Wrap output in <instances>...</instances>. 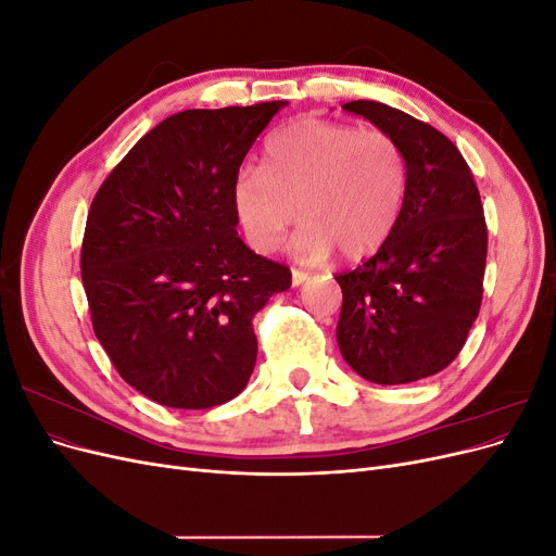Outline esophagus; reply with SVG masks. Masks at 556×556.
Returning <instances> with one entry per match:
<instances>
[{
	"label": "esophagus",
	"instance_id": "1",
	"mask_svg": "<svg viewBox=\"0 0 556 556\" xmlns=\"http://www.w3.org/2000/svg\"><path fill=\"white\" fill-rule=\"evenodd\" d=\"M308 278V274L306 271H301V268H292V285L296 288V285H301Z\"/></svg>",
	"mask_w": 556,
	"mask_h": 556
}]
</instances>
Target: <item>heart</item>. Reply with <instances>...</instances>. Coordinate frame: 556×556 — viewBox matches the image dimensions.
I'll return each instance as SVG.
<instances>
[{
  "mask_svg": "<svg viewBox=\"0 0 556 556\" xmlns=\"http://www.w3.org/2000/svg\"><path fill=\"white\" fill-rule=\"evenodd\" d=\"M406 188V155L390 134L301 117L266 139L262 169L237 178L233 208L260 252L280 245L299 211L301 260L319 262L333 248L355 260L392 231Z\"/></svg>",
  "mask_w": 556,
  "mask_h": 556,
  "instance_id": "b5f03b06",
  "label": "heart"
}]
</instances>
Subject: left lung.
<instances>
[{
    "label": "left lung",
    "instance_id": "obj_1",
    "mask_svg": "<svg viewBox=\"0 0 556 556\" xmlns=\"http://www.w3.org/2000/svg\"><path fill=\"white\" fill-rule=\"evenodd\" d=\"M401 146L408 188L390 237L355 271L336 276V339L352 371L406 384L459 355L482 304L486 225L466 160L445 134L380 102H348Z\"/></svg>",
    "mask_w": 556,
    "mask_h": 556
}]
</instances>
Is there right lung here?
<instances>
[{
	"label": "right lung",
	"mask_w": 556,
	"mask_h": 556,
	"mask_svg": "<svg viewBox=\"0 0 556 556\" xmlns=\"http://www.w3.org/2000/svg\"><path fill=\"white\" fill-rule=\"evenodd\" d=\"M288 102L190 109L134 146L97 190L80 250L92 329L127 384L204 410L245 390L252 329L292 285L239 237L241 162Z\"/></svg>",
	"instance_id": "obj_1"
}]
</instances>
